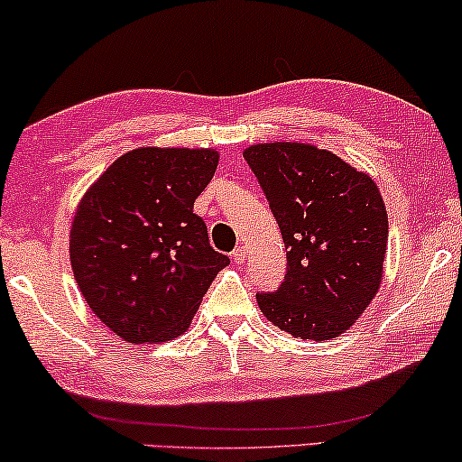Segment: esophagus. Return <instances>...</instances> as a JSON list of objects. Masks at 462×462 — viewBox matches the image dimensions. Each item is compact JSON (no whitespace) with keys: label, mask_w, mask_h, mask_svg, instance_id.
<instances>
[{"label":"esophagus","mask_w":462,"mask_h":462,"mask_svg":"<svg viewBox=\"0 0 462 462\" xmlns=\"http://www.w3.org/2000/svg\"><path fill=\"white\" fill-rule=\"evenodd\" d=\"M245 254H248V250H245L244 245H237V248L233 250V261H236L237 265H242V263H245Z\"/></svg>","instance_id":"34e87169"}]
</instances>
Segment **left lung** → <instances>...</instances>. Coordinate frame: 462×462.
Listing matches in <instances>:
<instances>
[{
  "label": "left lung",
  "mask_w": 462,
  "mask_h": 462,
  "mask_svg": "<svg viewBox=\"0 0 462 462\" xmlns=\"http://www.w3.org/2000/svg\"><path fill=\"white\" fill-rule=\"evenodd\" d=\"M278 220L284 282L256 295L273 327L301 339L339 337L384 280L388 217L375 180L305 142H259L244 151Z\"/></svg>",
  "instance_id": "1"
}]
</instances>
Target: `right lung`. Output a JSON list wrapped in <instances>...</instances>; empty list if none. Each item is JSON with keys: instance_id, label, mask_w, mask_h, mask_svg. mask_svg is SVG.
Here are the masks:
<instances>
[{"instance_id": "right-lung-1", "label": "right lung", "mask_w": 462, "mask_h": 462, "mask_svg": "<svg viewBox=\"0 0 462 462\" xmlns=\"http://www.w3.org/2000/svg\"><path fill=\"white\" fill-rule=\"evenodd\" d=\"M217 167L214 148L142 146L82 195L69 229L71 269L87 305L116 337H180L229 265L193 214Z\"/></svg>"}]
</instances>
